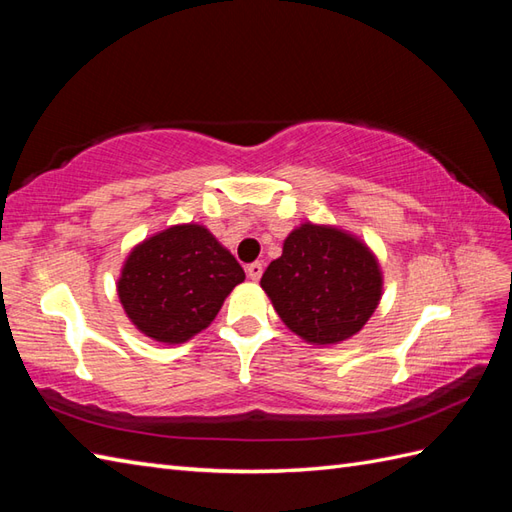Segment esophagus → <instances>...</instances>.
I'll return each mask as SVG.
<instances>
[{
    "label": "esophagus",
    "mask_w": 512,
    "mask_h": 512,
    "mask_svg": "<svg viewBox=\"0 0 512 512\" xmlns=\"http://www.w3.org/2000/svg\"><path fill=\"white\" fill-rule=\"evenodd\" d=\"M246 273H248V277L253 279V281H259V279H262L264 266L259 264V262H253V264H248V266H246Z\"/></svg>",
    "instance_id": "34e87169"
}]
</instances>
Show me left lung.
<instances>
[{
    "label": "left lung",
    "mask_w": 512,
    "mask_h": 512,
    "mask_svg": "<svg viewBox=\"0 0 512 512\" xmlns=\"http://www.w3.org/2000/svg\"><path fill=\"white\" fill-rule=\"evenodd\" d=\"M262 288L292 332L308 343L332 345L350 339L372 317L383 277L363 242L308 222L286 237Z\"/></svg>",
    "instance_id": "1"
}]
</instances>
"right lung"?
I'll return each mask as SVG.
<instances>
[{"instance_id": "obj_1", "label": "right lung", "mask_w": 512, "mask_h": 512, "mask_svg": "<svg viewBox=\"0 0 512 512\" xmlns=\"http://www.w3.org/2000/svg\"><path fill=\"white\" fill-rule=\"evenodd\" d=\"M237 259L200 224L171 226L129 253L118 279L127 317L160 343L202 332L244 281Z\"/></svg>"}]
</instances>
